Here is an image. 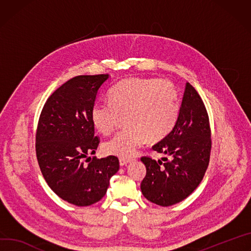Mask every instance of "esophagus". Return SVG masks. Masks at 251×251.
Wrapping results in <instances>:
<instances>
[{"instance_id": "1", "label": "esophagus", "mask_w": 251, "mask_h": 251, "mask_svg": "<svg viewBox=\"0 0 251 251\" xmlns=\"http://www.w3.org/2000/svg\"><path fill=\"white\" fill-rule=\"evenodd\" d=\"M119 163H120V166H127L130 163V161L129 160H124V159H120Z\"/></svg>"}]
</instances>
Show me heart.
<instances>
[{
	"instance_id": "obj_1",
	"label": "heart",
	"mask_w": 251,
	"mask_h": 251,
	"mask_svg": "<svg viewBox=\"0 0 251 251\" xmlns=\"http://www.w3.org/2000/svg\"><path fill=\"white\" fill-rule=\"evenodd\" d=\"M110 102L98 101L91 109L95 129L110 134L125 117L126 129L102 145L107 155L132 158L147 141L157 143L172 131L180 113L177 89L168 80L129 78L114 86Z\"/></svg>"
}]
</instances>
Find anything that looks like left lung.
Wrapping results in <instances>:
<instances>
[{"label": "left lung", "instance_id": "8db88e82", "mask_svg": "<svg viewBox=\"0 0 251 251\" xmlns=\"http://www.w3.org/2000/svg\"><path fill=\"white\" fill-rule=\"evenodd\" d=\"M152 149L170 157L158 161L144 156L146 176L141 191L146 199L171 206L187 198L200 184L209 164L211 131L204 103L186 83L178 120L172 131Z\"/></svg>", "mask_w": 251, "mask_h": 251}]
</instances>
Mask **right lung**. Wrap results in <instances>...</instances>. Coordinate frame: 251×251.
<instances>
[{
    "label": "right lung",
    "mask_w": 251,
    "mask_h": 251,
    "mask_svg": "<svg viewBox=\"0 0 251 251\" xmlns=\"http://www.w3.org/2000/svg\"><path fill=\"white\" fill-rule=\"evenodd\" d=\"M108 78V74L82 75L67 81L48 98L39 118L36 154L41 172L60 198L77 206L101 200L110 178L119 170L116 156L93 157L84 163L100 142L91 109Z\"/></svg>",
    "instance_id": "right-lung-1"
}]
</instances>
